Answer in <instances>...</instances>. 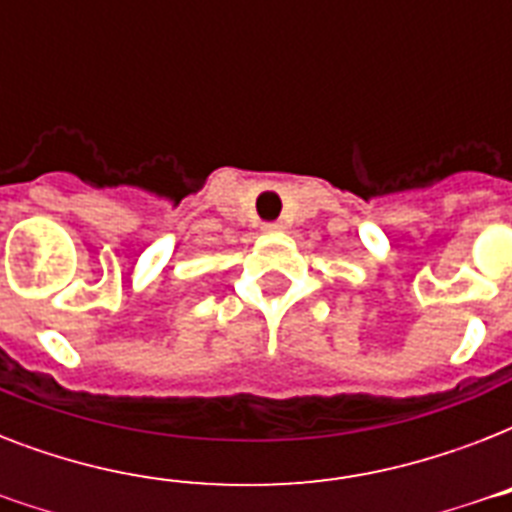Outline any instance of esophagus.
I'll return each mask as SVG.
<instances>
[{"label":"esophagus","instance_id":"34e87169","mask_svg":"<svg viewBox=\"0 0 512 512\" xmlns=\"http://www.w3.org/2000/svg\"><path fill=\"white\" fill-rule=\"evenodd\" d=\"M263 231H265V233L281 231V223H265V225H263Z\"/></svg>","mask_w":512,"mask_h":512}]
</instances>
